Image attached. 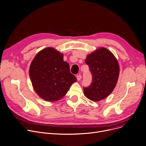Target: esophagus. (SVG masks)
<instances>
[{
  "mask_svg": "<svg viewBox=\"0 0 146 146\" xmlns=\"http://www.w3.org/2000/svg\"><path fill=\"white\" fill-rule=\"evenodd\" d=\"M81 78H82V76L81 75H76V79H77V80L79 81H80L81 80Z\"/></svg>",
  "mask_w": 146,
  "mask_h": 146,
  "instance_id": "esophagus-1",
  "label": "esophagus"
}]
</instances>
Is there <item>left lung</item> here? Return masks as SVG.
<instances>
[{"instance_id":"8db88e82","label":"left lung","mask_w":146,"mask_h":146,"mask_svg":"<svg viewBox=\"0 0 146 146\" xmlns=\"http://www.w3.org/2000/svg\"><path fill=\"white\" fill-rule=\"evenodd\" d=\"M85 62L92 75L90 86L84 88V95L94 102L107 98L117 82L120 68L113 53L100 47L87 55Z\"/></svg>"}]
</instances>
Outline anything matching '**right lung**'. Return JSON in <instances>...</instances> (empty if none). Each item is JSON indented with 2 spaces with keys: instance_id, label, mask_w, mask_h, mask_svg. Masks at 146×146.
<instances>
[{
  "instance_id": "1",
  "label": "right lung",
  "mask_w": 146,
  "mask_h": 146,
  "mask_svg": "<svg viewBox=\"0 0 146 146\" xmlns=\"http://www.w3.org/2000/svg\"><path fill=\"white\" fill-rule=\"evenodd\" d=\"M63 57L56 49L47 47L40 51L30 64L29 75L33 89L46 101L61 99L76 81Z\"/></svg>"
}]
</instances>
